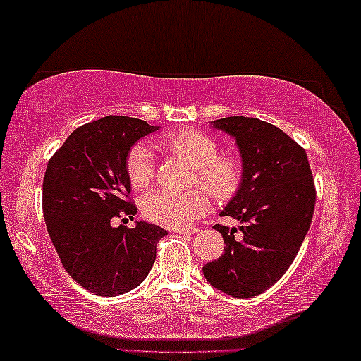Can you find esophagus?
<instances>
[{"instance_id":"obj_1","label":"esophagus","mask_w":361,"mask_h":361,"mask_svg":"<svg viewBox=\"0 0 361 361\" xmlns=\"http://www.w3.org/2000/svg\"><path fill=\"white\" fill-rule=\"evenodd\" d=\"M174 233H179V235H195L197 230L195 228H177V230H172Z\"/></svg>"}]
</instances>
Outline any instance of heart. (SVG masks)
I'll return each instance as SVG.
<instances>
[{"label":"heart","mask_w":361,"mask_h":361,"mask_svg":"<svg viewBox=\"0 0 361 361\" xmlns=\"http://www.w3.org/2000/svg\"><path fill=\"white\" fill-rule=\"evenodd\" d=\"M162 146L195 169V179L216 200H226L238 190L243 166L233 154H220V145L207 133L187 130L164 137ZM126 174L135 189H146L154 176V157L149 146H133L126 156ZM210 209L204 190L184 194L152 190L142 199V215L169 228H180L200 219Z\"/></svg>","instance_id":"1"}]
</instances>
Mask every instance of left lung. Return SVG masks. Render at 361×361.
<instances>
[{"mask_svg":"<svg viewBox=\"0 0 361 361\" xmlns=\"http://www.w3.org/2000/svg\"><path fill=\"white\" fill-rule=\"evenodd\" d=\"M235 137L243 179L221 216L241 226L215 225L225 248L204 266L209 283L231 298L248 299L278 283L293 263L310 228L315 187L307 154L284 131L258 118L228 116L212 121Z\"/></svg>","mask_w":361,"mask_h":361,"instance_id":"1","label":"left lung"}]
</instances>
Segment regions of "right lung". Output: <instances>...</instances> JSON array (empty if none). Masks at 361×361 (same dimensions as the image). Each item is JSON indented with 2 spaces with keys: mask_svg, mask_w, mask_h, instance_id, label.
<instances>
[{
  "mask_svg": "<svg viewBox=\"0 0 361 361\" xmlns=\"http://www.w3.org/2000/svg\"><path fill=\"white\" fill-rule=\"evenodd\" d=\"M157 130L137 118L105 116L77 128L47 164L42 210L49 236L67 273L93 294L115 298L140 286L167 235L147 221L135 228L110 224L136 215L128 200L126 156Z\"/></svg>",
  "mask_w": 361,
  "mask_h": 361,
  "instance_id": "1",
  "label": "right lung"
}]
</instances>
